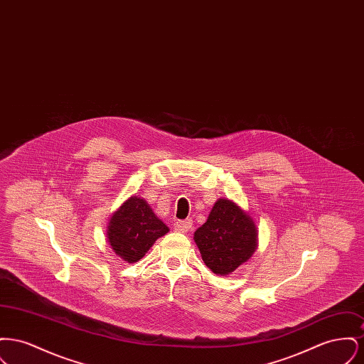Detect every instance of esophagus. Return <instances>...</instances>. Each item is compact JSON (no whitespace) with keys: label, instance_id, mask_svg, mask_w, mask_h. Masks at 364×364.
Wrapping results in <instances>:
<instances>
[{"label":"esophagus","instance_id":"34e87169","mask_svg":"<svg viewBox=\"0 0 364 364\" xmlns=\"http://www.w3.org/2000/svg\"><path fill=\"white\" fill-rule=\"evenodd\" d=\"M191 228H192V220H184V221H177L174 223V230L177 232H181V233H186L188 232Z\"/></svg>","mask_w":364,"mask_h":364}]
</instances>
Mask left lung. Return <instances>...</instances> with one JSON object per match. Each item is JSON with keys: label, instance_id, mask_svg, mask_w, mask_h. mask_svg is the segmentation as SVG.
Here are the masks:
<instances>
[{"label": "left lung", "instance_id": "left-lung-1", "mask_svg": "<svg viewBox=\"0 0 364 364\" xmlns=\"http://www.w3.org/2000/svg\"><path fill=\"white\" fill-rule=\"evenodd\" d=\"M208 269L228 276L250 259L258 245V230L252 218L229 199H218L208 221L193 235Z\"/></svg>", "mask_w": 364, "mask_h": 364}]
</instances>
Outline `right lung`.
<instances>
[{"instance_id":"right-lung-1","label":"right lung","mask_w":364,"mask_h":364,"mask_svg":"<svg viewBox=\"0 0 364 364\" xmlns=\"http://www.w3.org/2000/svg\"><path fill=\"white\" fill-rule=\"evenodd\" d=\"M165 225L149 206V203L131 196L110 218L107 240L113 251L128 263L141 259L158 237L166 235Z\"/></svg>"}]
</instances>
